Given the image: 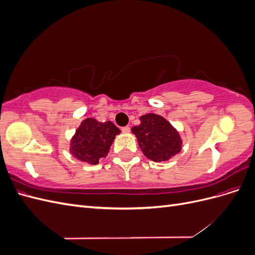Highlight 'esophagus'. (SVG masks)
<instances>
[{
  "label": "esophagus",
  "mask_w": 255,
  "mask_h": 255,
  "mask_svg": "<svg viewBox=\"0 0 255 255\" xmlns=\"http://www.w3.org/2000/svg\"><path fill=\"white\" fill-rule=\"evenodd\" d=\"M121 130H122L123 134H128L130 132V128L128 127H125V128H122Z\"/></svg>",
  "instance_id": "esophagus-1"
}]
</instances>
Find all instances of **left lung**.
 Returning <instances> with one entry per match:
<instances>
[{"instance_id": "1", "label": "left lung", "mask_w": 255, "mask_h": 255, "mask_svg": "<svg viewBox=\"0 0 255 255\" xmlns=\"http://www.w3.org/2000/svg\"><path fill=\"white\" fill-rule=\"evenodd\" d=\"M140 125L132 128L142 153L153 161H166L182 150V138L177 129L163 116L153 113L139 117Z\"/></svg>"}]
</instances>
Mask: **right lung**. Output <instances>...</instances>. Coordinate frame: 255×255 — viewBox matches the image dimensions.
<instances>
[{
  "label": "right lung",
  "mask_w": 255,
  "mask_h": 255,
  "mask_svg": "<svg viewBox=\"0 0 255 255\" xmlns=\"http://www.w3.org/2000/svg\"><path fill=\"white\" fill-rule=\"evenodd\" d=\"M120 133L112 121L100 122L95 118H86L72 136L69 151L76 159L97 165L107 156L116 136Z\"/></svg>",
  "instance_id": "add662e5"
}]
</instances>
